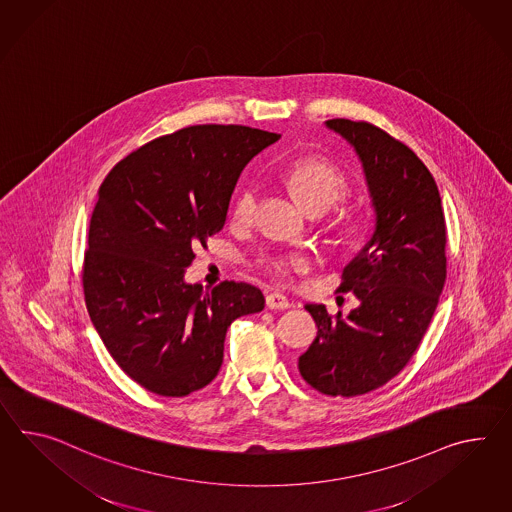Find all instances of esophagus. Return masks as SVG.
I'll return each instance as SVG.
<instances>
[{"instance_id":"esophagus-1","label":"esophagus","mask_w":512,"mask_h":512,"mask_svg":"<svg viewBox=\"0 0 512 512\" xmlns=\"http://www.w3.org/2000/svg\"><path fill=\"white\" fill-rule=\"evenodd\" d=\"M266 307H268V309H274V311H283V309L290 307V301H288L283 294L272 292V294L266 296Z\"/></svg>"}]
</instances>
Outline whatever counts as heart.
<instances>
[{
  "label": "heart",
  "mask_w": 512,
  "mask_h": 512,
  "mask_svg": "<svg viewBox=\"0 0 512 512\" xmlns=\"http://www.w3.org/2000/svg\"><path fill=\"white\" fill-rule=\"evenodd\" d=\"M287 181L300 200L311 209H329L337 203L348 190V179L333 164L325 163L322 159H301L292 164L287 170ZM259 201V185L251 183L238 196L233 216L237 222H251ZM262 264L270 274L279 279H290L294 274H300L309 268V257L303 253L290 255H275L262 259Z\"/></svg>",
  "instance_id": "obj_1"
}]
</instances>
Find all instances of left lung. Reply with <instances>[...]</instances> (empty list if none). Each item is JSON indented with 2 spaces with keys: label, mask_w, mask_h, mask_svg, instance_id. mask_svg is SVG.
<instances>
[{
  "label": "left lung",
  "mask_w": 512,
  "mask_h": 512,
  "mask_svg": "<svg viewBox=\"0 0 512 512\" xmlns=\"http://www.w3.org/2000/svg\"><path fill=\"white\" fill-rule=\"evenodd\" d=\"M325 125L361 159L375 227L337 290L361 305L346 318L305 305L318 333L298 368L318 392L351 398L383 387L420 346L446 281V220L437 183L409 146L368 122Z\"/></svg>",
  "instance_id": "8db88e82"
}]
</instances>
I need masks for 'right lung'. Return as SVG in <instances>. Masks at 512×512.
I'll use <instances>...</instances> for the list:
<instances>
[{
    "label": "right lung",
    "instance_id": "right-lung-1",
    "mask_svg": "<svg viewBox=\"0 0 512 512\" xmlns=\"http://www.w3.org/2000/svg\"><path fill=\"white\" fill-rule=\"evenodd\" d=\"M281 135L246 125H190L129 153L101 183L83 288L90 320L140 387L181 398L224 361L227 327L261 312L259 288L185 283L194 248L222 231L240 172Z\"/></svg>",
    "mask_w": 512,
    "mask_h": 512
}]
</instances>
